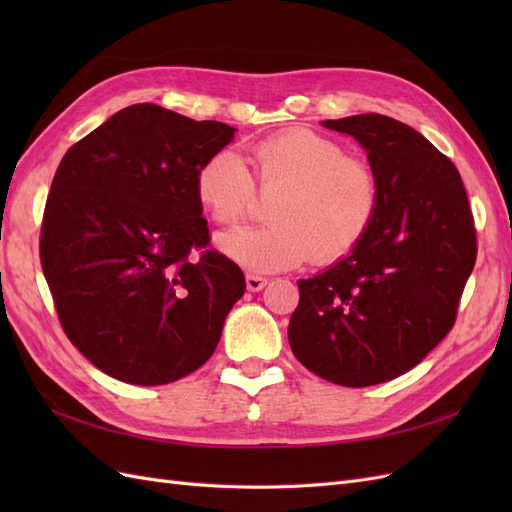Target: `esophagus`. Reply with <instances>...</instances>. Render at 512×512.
<instances>
[{
    "label": "esophagus",
    "instance_id": "obj_1",
    "mask_svg": "<svg viewBox=\"0 0 512 512\" xmlns=\"http://www.w3.org/2000/svg\"><path fill=\"white\" fill-rule=\"evenodd\" d=\"M245 284H247V290H250V292H258V290L267 286V277L250 273V275H245Z\"/></svg>",
    "mask_w": 512,
    "mask_h": 512
}]
</instances>
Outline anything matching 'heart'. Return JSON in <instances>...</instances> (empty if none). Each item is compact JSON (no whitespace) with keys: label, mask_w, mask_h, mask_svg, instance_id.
I'll return each mask as SVG.
<instances>
[{"label":"heart","mask_w":512,"mask_h":512,"mask_svg":"<svg viewBox=\"0 0 512 512\" xmlns=\"http://www.w3.org/2000/svg\"><path fill=\"white\" fill-rule=\"evenodd\" d=\"M252 175L235 151H215L196 170V198L220 226H237L256 205V190L275 198L265 228L226 232L222 254L237 265L273 273L301 265H331L352 254L380 207L376 168L333 138L292 128L250 149Z\"/></svg>","instance_id":"b5f03b06"}]
</instances>
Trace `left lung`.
I'll return each mask as SVG.
<instances>
[{
  "label": "left lung",
  "mask_w": 512,
  "mask_h": 512,
  "mask_svg": "<svg viewBox=\"0 0 512 512\" xmlns=\"http://www.w3.org/2000/svg\"><path fill=\"white\" fill-rule=\"evenodd\" d=\"M322 126L367 149L380 207L348 258L297 282L288 342L316 376L361 389L406 374L453 329L476 228L459 170L414 128L378 113Z\"/></svg>",
  "instance_id": "8db88e82"
}]
</instances>
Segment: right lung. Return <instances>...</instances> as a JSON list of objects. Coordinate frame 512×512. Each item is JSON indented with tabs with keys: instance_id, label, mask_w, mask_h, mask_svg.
I'll return each mask as SVG.
<instances>
[{
	"instance_id": "right-lung-1",
	"label": "right lung",
	"mask_w": 512,
	"mask_h": 512,
	"mask_svg": "<svg viewBox=\"0 0 512 512\" xmlns=\"http://www.w3.org/2000/svg\"><path fill=\"white\" fill-rule=\"evenodd\" d=\"M232 134L222 121L132 104L59 162L40 262L61 329L104 374L168 384L218 346L245 277L209 247L196 170Z\"/></svg>"
}]
</instances>
